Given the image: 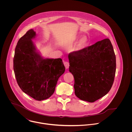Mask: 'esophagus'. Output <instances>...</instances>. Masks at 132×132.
I'll use <instances>...</instances> for the list:
<instances>
[{
	"instance_id": "34e87169",
	"label": "esophagus",
	"mask_w": 132,
	"mask_h": 132,
	"mask_svg": "<svg viewBox=\"0 0 132 132\" xmlns=\"http://www.w3.org/2000/svg\"><path fill=\"white\" fill-rule=\"evenodd\" d=\"M63 64H64V67H65V69H69V66H70V64H69V63L68 61H64L63 62Z\"/></svg>"
}]
</instances>
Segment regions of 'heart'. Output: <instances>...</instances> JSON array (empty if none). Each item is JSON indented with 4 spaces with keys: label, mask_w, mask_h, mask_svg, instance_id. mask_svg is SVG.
<instances>
[{
    "label": "heart",
    "mask_w": 132,
    "mask_h": 132,
    "mask_svg": "<svg viewBox=\"0 0 132 132\" xmlns=\"http://www.w3.org/2000/svg\"><path fill=\"white\" fill-rule=\"evenodd\" d=\"M78 37H74L72 38L71 40H70L68 43L69 45H71L76 42L78 39ZM88 44V39L86 36H84L81 38L78 42L76 44L74 47V50L76 51H80L83 49H84Z\"/></svg>",
    "instance_id": "b5f03b06"
}]
</instances>
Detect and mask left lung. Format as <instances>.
<instances>
[{"label": "left lung", "mask_w": 132, "mask_h": 132, "mask_svg": "<svg viewBox=\"0 0 132 132\" xmlns=\"http://www.w3.org/2000/svg\"><path fill=\"white\" fill-rule=\"evenodd\" d=\"M69 59L75 94L79 98L93 103L108 94L116 72V57L109 39L70 53Z\"/></svg>", "instance_id": "left-lung-1"}]
</instances>
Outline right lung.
<instances>
[{
    "label": "right lung",
    "mask_w": 132,
    "mask_h": 132,
    "mask_svg": "<svg viewBox=\"0 0 132 132\" xmlns=\"http://www.w3.org/2000/svg\"><path fill=\"white\" fill-rule=\"evenodd\" d=\"M36 36L31 29L19 39L15 51L14 71L21 90L36 100L42 101L53 94L65 67L61 58L41 56L32 40Z\"/></svg>",
    "instance_id": "1"
}]
</instances>
